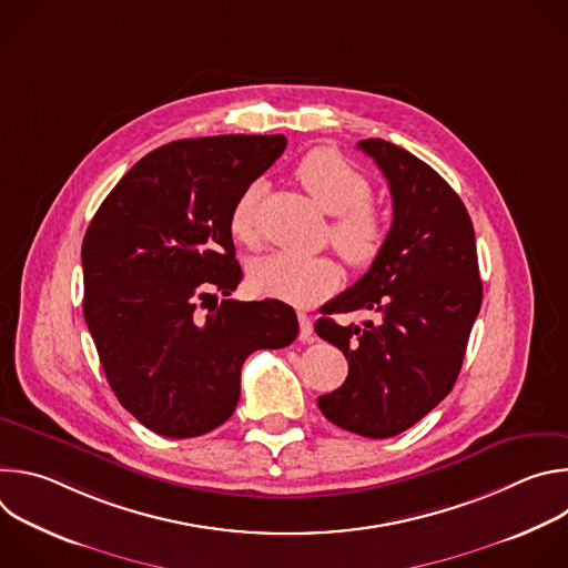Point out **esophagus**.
I'll use <instances>...</instances> for the list:
<instances>
[{
  "instance_id": "1",
  "label": "esophagus",
  "mask_w": 568,
  "mask_h": 568,
  "mask_svg": "<svg viewBox=\"0 0 568 568\" xmlns=\"http://www.w3.org/2000/svg\"><path fill=\"white\" fill-rule=\"evenodd\" d=\"M298 316V339L301 342H310L312 339V321L305 312H296Z\"/></svg>"
}]
</instances>
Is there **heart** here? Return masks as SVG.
<instances>
[{
  "label": "heart",
  "mask_w": 568,
  "mask_h": 568,
  "mask_svg": "<svg viewBox=\"0 0 568 568\" xmlns=\"http://www.w3.org/2000/svg\"><path fill=\"white\" fill-rule=\"evenodd\" d=\"M298 184L318 209L333 215L328 237L339 256L355 270L371 267L382 254L388 222L368 202V180L346 159L328 148L310 150L294 171ZM263 193L261 182H252L235 200L229 213V231L242 245H256V206ZM342 281V267L328 256L296 258L274 254L258 261L250 272V283L258 294L287 303H312L331 294Z\"/></svg>",
  "instance_id": "heart-1"
}]
</instances>
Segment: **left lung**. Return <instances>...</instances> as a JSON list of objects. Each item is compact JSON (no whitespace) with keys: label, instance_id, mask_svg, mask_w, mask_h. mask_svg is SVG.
Masks as SVG:
<instances>
[{"label":"left lung","instance_id":"8db88e82","mask_svg":"<svg viewBox=\"0 0 568 568\" xmlns=\"http://www.w3.org/2000/svg\"><path fill=\"white\" fill-rule=\"evenodd\" d=\"M388 182L393 222L371 270L321 307V339L348 359L346 382L321 395L333 425L390 438L414 427L452 390L480 310L476 240L454 189L423 159L384 139L357 143ZM371 308L364 327H342L333 313Z\"/></svg>","mask_w":568,"mask_h":568}]
</instances>
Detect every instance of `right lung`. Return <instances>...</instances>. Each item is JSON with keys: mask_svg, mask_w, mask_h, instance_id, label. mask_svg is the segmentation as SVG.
Wrapping results in <instances>:
<instances>
[{"mask_svg": "<svg viewBox=\"0 0 568 568\" xmlns=\"http://www.w3.org/2000/svg\"><path fill=\"white\" fill-rule=\"evenodd\" d=\"M283 134L182 139L139 159L83 240V312L105 377L150 432L195 438L231 418L240 371L298 335L276 298H224L242 281L229 213L285 150Z\"/></svg>", "mask_w": 568, "mask_h": 568, "instance_id": "add662e5", "label": "right lung"}]
</instances>
